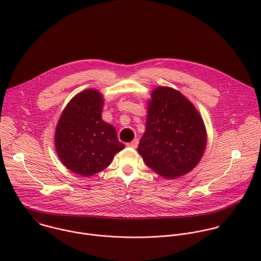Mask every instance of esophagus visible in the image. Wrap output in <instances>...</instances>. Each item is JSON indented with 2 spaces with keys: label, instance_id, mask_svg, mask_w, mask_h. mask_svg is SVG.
<instances>
[{
  "label": "esophagus",
  "instance_id": "34e87169",
  "mask_svg": "<svg viewBox=\"0 0 261 261\" xmlns=\"http://www.w3.org/2000/svg\"><path fill=\"white\" fill-rule=\"evenodd\" d=\"M126 145H127V146H129V147L136 148V147H137V145H138V140H137V139H134V140H132L131 142H128Z\"/></svg>",
  "mask_w": 261,
  "mask_h": 261
}]
</instances>
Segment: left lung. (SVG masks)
I'll list each match as a JSON object with an SVG mask.
<instances>
[{"instance_id":"1","label":"left lung","mask_w":261,"mask_h":261,"mask_svg":"<svg viewBox=\"0 0 261 261\" xmlns=\"http://www.w3.org/2000/svg\"><path fill=\"white\" fill-rule=\"evenodd\" d=\"M151 97L138 153L156 173L175 178L200 161L206 145L205 127L197 109L178 91L158 87Z\"/></svg>"}]
</instances>
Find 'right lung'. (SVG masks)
<instances>
[{
    "label": "right lung",
    "mask_w": 261,
    "mask_h": 261,
    "mask_svg": "<svg viewBox=\"0 0 261 261\" xmlns=\"http://www.w3.org/2000/svg\"><path fill=\"white\" fill-rule=\"evenodd\" d=\"M103 103L98 91H83L70 100L57 125L55 145L60 160L84 176L104 170L125 147L115 127L101 118Z\"/></svg>",
    "instance_id": "obj_1"
}]
</instances>
